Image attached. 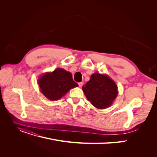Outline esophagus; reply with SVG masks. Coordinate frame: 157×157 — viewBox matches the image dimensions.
Here are the masks:
<instances>
[{
	"label": "esophagus",
	"instance_id": "esophagus-1",
	"mask_svg": "<svg viewBox=\"0 0 157 157\" xmlns=\"http://www.w3.org/2000/svg\"><path fill=\"white\" fill-rule=\"evenodd\" d=\"M83 83H82V82H79V83H78V85L79 87H81L83 86Z\"/></svg>",
	"mask_w": 157,
	"mask_h": 157
}]
</instances>
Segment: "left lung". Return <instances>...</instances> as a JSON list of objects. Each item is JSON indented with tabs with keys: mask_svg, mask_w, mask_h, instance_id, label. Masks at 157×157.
<instances>
[{
	"mask_svg": "<svg viewBox=\"0 0 157 157\" xmlns=\"http://www.w3.org/2000/svg\"><path fill=\"white\" fill-rule=\"evenodd\" d=\"M82 90L90 102L97 109L109 107L117 97L118 86L108 75L94 73Z\"/></svg>",
	"mask_w": 157,
	"mask_h": 157,
	"instance_id": "obj_1",
	"label": "left lung"
}]
</instances>
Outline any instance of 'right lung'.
Returning a JSON list of instances; mask_svg holds the SVG:
<instances>
[{"mask_svg":"<svg viewBox=\"0 0 157 157\" xmlns=\"http://www.w3.org/2000/svg\"><path fill=\"white\" fill-rule=\"evenodd\" d=\"M40 92L50 101H57L78 85L72 79L70 72L57 68L52 72H46L38 79Z\"/></svg>","mask_w":157,"mask_h":157,"instance_id":"1","label":"right lung"}]
</instances>
